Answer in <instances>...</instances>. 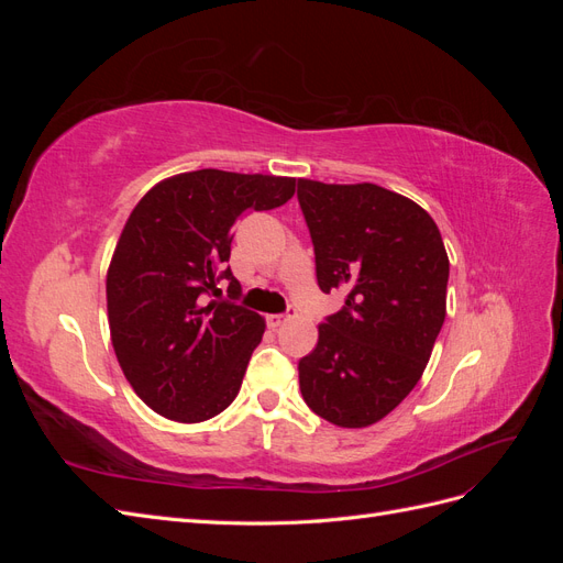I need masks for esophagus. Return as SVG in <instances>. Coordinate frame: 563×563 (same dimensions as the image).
<instances>
[{
    "mask_svg": "<svg viewBox=\"0 0 563 563\" xmlns=\"http://www.w3.org/2000/svg\"><path fill=\"white\" fill-rule=\"evenodd\" d=\"M291 317H294V310H288L286 314H267V319H265V321H267V327H269V329H279L282 323H284L286 319H291Z\"/></svg>",
    "mask_w": 563,
    "mask_h": 563,
    "instance_id": "obj_1",
    "label": "esophagus"
}]
</instances>
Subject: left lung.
Segmentation results:
<instances>
[{
  "instance_id": "obj_1",
  "label": "left lung",
  "mask_w": 563,
  "mask_h": 563,
  "mask_svg": "<svg viewBox=\"0 0 563 563\" xmlns=\"http://www.w3.org/2000/svg\"><path fill=\"white\" fill-rule=\"evenodd\" d=\"M317 284L343 310L298 362L302 399L338 428H366L420 380L446 319L449 255L430 213L380 185L298 180Z\"/></svg>"
}]
</instances>
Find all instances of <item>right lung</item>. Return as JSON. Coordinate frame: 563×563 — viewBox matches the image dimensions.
Returning a JSON list of instances; mask_svg holds the SVG:
<instances>
[{
  "mask_svg": "<svg viewBox=\"0 0 563 563\" xmlns=\"http://www.w3.org/2000/svg\"><path fill=\"white\" fill-rule=\"evenodd\" d=\"M294 192L296 178L199 168L135 203L108 269V319L117 362L152 411L201 422L234 401L265 321L234 302L232 225ZM220 280L230 301L210 300Z\"/></svg>",
  "mask_w": 563,
  "mask_h": 563,
  "instance_id": "right-lung-1",
  "label": "right lung"
}]
</instances>
